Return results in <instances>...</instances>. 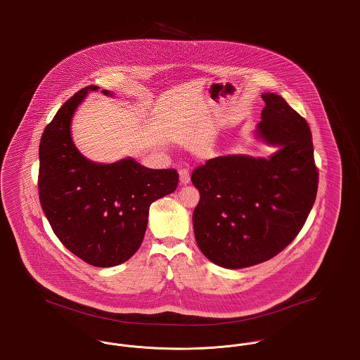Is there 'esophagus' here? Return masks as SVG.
<instances>
[{
	"label": "esophagus",
	"instance_id": "obj_1",
	"mask_svg": "<svg viewBox=\"0 0 360 360\" xmlns=\"http://www.w3.org/2000/svg\"><path fill=\"white\" fill-rule=\"evenodd\" d=\"M179 181H181L182 185H186V184L190 182V172H188V169H186V167L179 169Z\"/></svg>",
	"mask_w": 360,
	"mask_h": 360
}]
</instances>
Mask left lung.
Here are the masks:
<instances>
[{
    "instance_id": "8db88e82",
    "label": "left lung",
    "mask_w": 360,
    "mask_h": 360,
    "mask_svg": "<svg viewBox=\"0 0 360 360\" xmlns=\"http://www.w3.org/2000/svg\"><path fill=\"white\" fill-rule=\"evenodd\" d=\"M261 98L257 134L280 150L269 159L217 157L191 174L201 194L193 213L197 244L212 262L229 269L284 250L316 200L319 172L307 120L276 94Z\"/></svg>"
}]
</instances>
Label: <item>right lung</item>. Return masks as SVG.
Wrapping results in <instances>:
<instances>
[{
  "instance_id": "add662e5",
  "label": "right lung",
  "mask_w": 360,
  "mask_h": 360,
  "mask_svg": "<svg viewBox=\"0 0 360 360\" xmlns=\"http://www.w3.org/2000/svg\"><path fill=\"white\" fill-rule=\"evenodd\" d=\"M98 88L76 92L44 129L39 198L61 244L86 264L107 268L139 249L150 205L173 193L179 175L175 169H147L131 158L99 165L77 151L71 138L73 112L86 92Z\"/></svg>"
}]
</instances>
